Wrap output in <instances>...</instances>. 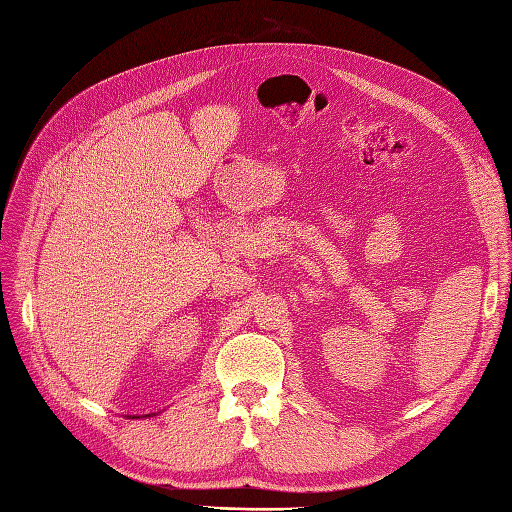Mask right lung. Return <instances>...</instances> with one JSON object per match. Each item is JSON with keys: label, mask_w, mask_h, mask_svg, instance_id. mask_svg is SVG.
Instances as JSON below:
<instances>
[{"label": "right lung", "mask_w": 512, "mask_h": 512, "mask_svg": "<svg viewBox=\"0 0 512 512\" xmlns=\"http://www.w3.org/2000/svg\"><path fill=\"white\" fill-rule=\"evenodd\" d=\"M147 416H151V414H145V418H147ZM132 418H141V416H132Z\"/></svg>", "instance_id": "right-lung-1"}]
</instances>
